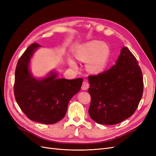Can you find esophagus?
Here are the masks:
<instances>
[{
  "instance_id": "34e87169",
  "label": "esophagus",
  "mask_w": 156,
  "mask_h": 156,
  "mask_svg": "<svg viewBox=\"0 0 156 156\" xmlns=\"http://www.w3.org/2000/svg\"><path fill=\"white\" fill-rule=\"evenodd\" d=\"M88 87H89V84H88V82L83 81V84H82V87H81L82 90H87L88 88Z\"/></svg>"
}]
</instances>
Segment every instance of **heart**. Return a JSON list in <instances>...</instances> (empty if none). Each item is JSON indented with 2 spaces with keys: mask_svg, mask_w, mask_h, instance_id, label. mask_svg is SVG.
<instances>
[{
  "mask_svg": "<svg viewBox=\"0 0 156 156\" xmlns=\"http://www.w3.org/2000/svg\"><path fill=\"white\" fill-rule=\"evenodd\" d=\"M110 55V50L105 43L98 41H91L81 45L77 50L75 56L83 62H87L88 71L94 73L103 72L107 66ZM71 66L75 67L74 62H71Z\"/></svg>",
  "mask_w": 156,
  "mask_h": 156,
  "instance_id": "1",
  "label": "heart"
}]
</instances>
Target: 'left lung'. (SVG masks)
<instances>
[{"label": "left lung", "instance_id": "8db88e82", "mask_svg": "<svg viewBox=\"0 0 156 156\" xmlns=\"http://www.w3.org/2000/svg\"><path fill=\"white\" fill-rule=\"evenodd\" d=\"M91 97L88 112L100 124L114 125L135 112L143 94V77L139 62L124 47L116 64L107 71L89 75Z\"/></svg>", "mask_w": 156, "mask_h": 156}]
</instances>
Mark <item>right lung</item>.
Masks as SVG:
<instances>
[{
  "label": "right lung",
  "instance_id": "add662e5",
  "mask_svg": "<svg viewBox=\"0 0 156 156\" xmlns=\"http://www.w3.org/2000/svg\"><path fill=\"white\" fill-rule=\"evenodd\" d=\"M40 46L37 43L31 44L19 59L15 72L14 96L30 120L53 124L63 119L70 99L80 90L83 79H56L55 73L41 80L33 77L29 64L32 54Z\"/></svg>",
  "mask_w": 156,
  "mask_h": 156
}]
</instances>
